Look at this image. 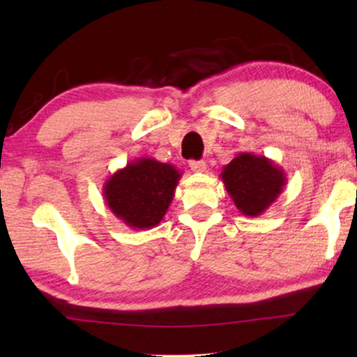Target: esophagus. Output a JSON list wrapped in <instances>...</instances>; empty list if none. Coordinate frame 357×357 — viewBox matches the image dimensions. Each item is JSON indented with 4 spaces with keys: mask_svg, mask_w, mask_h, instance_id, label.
Segmentation results:
<instances>
[{
    "mask_svg": "<svg viewBox=\"0 0 357 357\" xmlns=\"http://www.w3.org/2000/svg\"><path fill=\"white\" fill-rule=\"evenodd\" d=\"M189 167L192 168V172H195V173H204V172H206V168H208L206 162H204V160H190Z\"/></svg>",
    "mask_w": 357,
    "mask_h": 357,
    "instance_id": "obj_1",
    "label": "esophagus"
}]
</instances>
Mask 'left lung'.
Segmentation results:
<instances>
[{
    "label": "left lung",
    "instance_id": "left-lung-1",
    "mask_svg": "<svg viewBox=\"0 0 357 357\" xmlns=\"http://www.w3.org/2000/svg\"><path fill=\"white\" fill-rule=\"evenodd\" d=\"M220 179L243 215L258 217L285 189L287 174L266 155L238 153L223 167Z\"/></svg>",
    "mask_w": 357,
    "mask_h": 357
}]
</instances>
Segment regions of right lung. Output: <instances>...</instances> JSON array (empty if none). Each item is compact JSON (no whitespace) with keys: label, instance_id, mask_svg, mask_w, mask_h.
I'll return each instance as SVG.
<instances>
[{"label":"right lung","instance_id":"right-lung-1","mask_svg":"<svg viewBox=\"0 0 357 357\" xmlns=\"http://www.w3.org/2000/svg\"><path fill=\"white\" fill-rule=\"evenodd\" d=\"M181 176L172 164L138 157L105 181V204L132 229L154 228L170 208Z\"/></svg>","mask_w":357,"mask_h":357}]
</instances>
